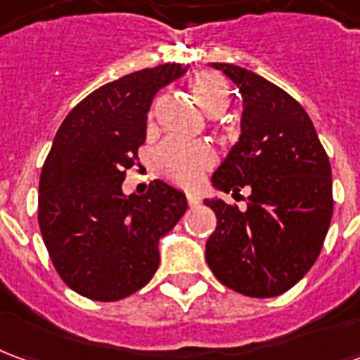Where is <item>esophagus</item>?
<instances>
[{
	"label": "esophagus",
	"mask_w": 360,
	"mask_h": 360,
	"mask_svg": "<svg viewBox=\"0 0 360 360\" xmlns=\"http://www.w3.org/2000/svg\"><path fill=\"white\" fill-rule=\"evenodd\" d=\"M187 202L188 206H196V204L200 202V196L196 195V193H187Z\"/></svg>",
	"instance_id": "esophagus-1"
}]
</instances>
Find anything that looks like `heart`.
<instances>
[{
	"label": "heart",
	"mask_w": 360,
	"mask_h": 360,
	"mask_svg": "<svg viewBox=\"0 0 360 360\" xmlns=\"http://www.w3.org/2000/svg\"><path fill=\"white\" fill-rule=\"evenodd\" d=\"M193 96L208 115H219L229 105V89L224 77L216 71H198L191 81ZM216 154L202 142H191L183 139L165 141L156 154V169L165 179L193 185L200 179L202 172L212 167Z\"/></svg>",
	"instance_id": "obj_1"
}]
</instances>
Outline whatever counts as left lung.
Listing matches in <instances>:
<instances>
[{"label":"left lung","mask_w":360,"mask_h":360,"mask_svg":"<svg viewBox=\"0 0 360 360\" xmlns=\"http://www.w3.org/2000/svg\"><path fill=\"white\" fill-rule=\"evenodd\" d=\"M243 98L241 136L212 175V187L239 195L247 208L206 198L218 226L206 262L229 289L278 297L312 268L332 221V167L309 113L264 77L233 63H212Z\"/></svg>","instance_id":"obj_1"}]
</instances>
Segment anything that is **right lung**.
Wrapping results in <instances>:
<instances>
[{"mask_svg": "<svg viewBox=\"0 0 360 360\" xmlns=\"http://www.w3.org/2000/svg\"><path fill=\"white\" fill-rule=\"evenodd\" d=\"M187 67L164 63L108 82L77 103L59 127L38 187V224L56 270L92 301H119L148 283L160 239L187 212L165 181L123 193L125 172L146 139L150 103Z\"/></svg>", "mask_w": 360, "mask_h": 360, "instance_id": "add662e5", "label": "right lung"}]
</instances>
